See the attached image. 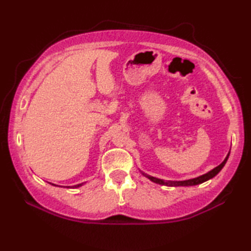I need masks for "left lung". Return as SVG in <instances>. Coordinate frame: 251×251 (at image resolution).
I'll list each match as a JSON object with an SVG mask.
<instances>
[{"label":"left lung","instance_id":"left-lung-1","mask_svg":"<svg viewBox=\"0 0 251 251\" xmlns=\"http://www.w3.org/2000/svg\"><path fill=\"white\" fill-rule=\"evenodd\" d=\"M228 155H230V153L227 154V156L226 157L225 161H223L219 166H217L216 168H214L212 170H210L209 173H207L205 175L202 176H200V177L197 178H194V179H190V180H184V181H169V180H163V179H158V178H155V177H152V176H149L145 173H142V175L145 176V177H147L148 179H150L151 181H153V182L155 183H158V184H162V185H167V186H189V185H196V184H200V183H202L205 182V181L209 180L211 178H214L215 176L220 172V170L223 168V166H225L227 158H228Z\"/></svg>","mask_w":251,"mask_h":251}]
</instances>
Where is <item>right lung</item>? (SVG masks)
Here are the masks:
<instances>
[{
    "label": "right lung",
    "mask_w": 251,
    "mask_h": 251,
    "mask_svg": "<svg viewBox=\"0 0 251 251\" xmlns=\"http://www.w3.org/2000/svg\"><path fill=\"white\" fill-rule=\"evenodd\" d=\"M52 185H55V184H52ZM83 185V183H79V184H76V185H73V186H71L72 189H75V188H78V186H82Z\"/></svg>",
    "instance_id": "obj_1"
}]
</instances>
